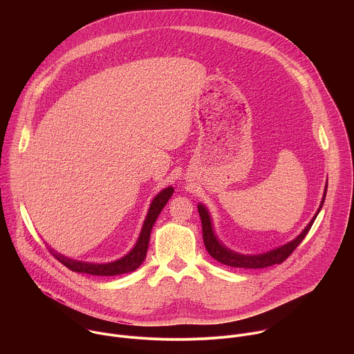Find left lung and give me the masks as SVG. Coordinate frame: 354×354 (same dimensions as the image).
<instances>
[{
	"label": "left lung",
	"mask_w": 354,
	"mask_h": 354,
	"mask_svg": "<svg viewBox=\"0 0 354 354\" xmlns=\"http://www.w3.org/2000/svg\"><path fill=\"white\" fill-rule=\"evenodd\" d=\"M326 189H328V180H326V186L324 190V196H322V201L319 205L318 212L315 213V216L313 217V220L308 223V225L301 231V234L294 238L292 241L274 248L272 250L263 252V254H257V255H243V254H238V252L227 248L216 235L214 232V227H213V221L210 217V213L207 210V207L205 205L198 203L197 205V210H198V216L201 220V228H203V241H205V246L207 249V252L210 254L212 258H214L216 261H218L223 265L231 266V268H242V269H262V268H268L272 265H277L284 262L290 255L291 252L301 243V241L306 238V235L308 234V231L311 230L318 213L321 212L324 201L326 197Z\"/></svg>",
	"instance_id": "8db88e82"
}]
</instances>
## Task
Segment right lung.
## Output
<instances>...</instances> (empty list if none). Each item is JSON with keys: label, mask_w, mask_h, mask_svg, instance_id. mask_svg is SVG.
<instances>
[{"label": "right lung", "mask_w": 354, "mask_h": 354, "mask_svg": "<svg viewBox=\"0 0 354 354\" xmlns=\"http://www.w3.org/2000/svg\"><path fill=\"white\" fill-rule=\"evenodd\" d=\"M172 193H174V187L168 186V187L162 189L153 198L136 245L131 248V250L127 255H124L123 258H120L118 261L108 262V263H91V262H81V261L70 259V258L59 254V252H56L55 249H50V252H52L55 258L59 259L66 268H68L70 270L77 272V273H86V274H93V276H119V274L134 272L145 259L151 230H153L160 213L165 207L167 201L171 198Z\"/></svg>", "instance_id": "obj_1"}]
</instances>
